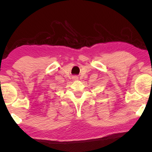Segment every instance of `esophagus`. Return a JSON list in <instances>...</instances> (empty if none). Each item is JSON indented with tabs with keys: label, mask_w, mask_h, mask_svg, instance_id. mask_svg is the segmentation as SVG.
I'll list each match as a JSON object with an SVG mask.
<instances>
[{
	"label": "esophagus",
	"mask_w": 152,
	"mask_h": 152,
	"mask_svg": "<svg viewBox=\"0 0 152 152\" xmlns=\"http://www.w3.org/2000/svg\"><path fill=\"white\" fill-rule=\"evenodd\" d=\"M78 76H73V80H78Z\"/></svg>",
	"instance_id": "esophagus-1"
}]
</instances>
